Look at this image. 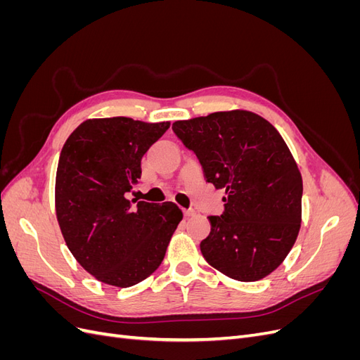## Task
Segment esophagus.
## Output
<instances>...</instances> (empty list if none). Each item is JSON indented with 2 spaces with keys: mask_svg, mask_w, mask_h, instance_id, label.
Returning <instances> with one entry per match:
<instances>
[{
  "mask_svg": "<svg viewBox=\"0 0 360 360\" xmlns=\"http://www.w3.org/2000/svg\"><path fill=\"white\" fill-rule=\"evenodd\" d=\"M183 214L186 216V217H191V216L195 214V210H193V209H184V210H183Z\"/></svg>",
  "mask_w": 360,
  "mask_h": 360,
  "instance_id": "34e87169",
  "label": "esophagus"
}]
</instances>
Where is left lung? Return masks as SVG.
Instances as JSON below:
<instances>
[{
    "mask_svg": "<svg viewBox=\"0 0 360 360\" xmlns=\"http://www.w3.org/2000/svg\"><path fill=\"white\" fill-rule=\"evenodd\" d=\"M172 130L205 181L226 193L222 214L209 216L202 257L233 279H263L285 259L302 222V176L285 141L249 111L183 120Z\"/></svg>",
    "mask_w": 360,
    "mask_h": 360,
    "instance_id": "1",
    "label": "left lung"
}]
</instances>
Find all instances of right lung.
<instances>
[{
	"label": "right lung",
	"mask_w": 360,
	"mask_h": 360,
	"mask_svg": "<svg viewBox=\"0 0 360 360\" xmlns=\"http://www.w3.org/2000/svg\"><path fill=\"white\" fill-rule=\"evenodd\" d=\"M168 127L94 118L63 146L56 180L61 233L76 261L108 285L132 287L153 274L183 217L174 202L126 198L141 179V159Z\"/></svg>",
	"instance_id": "1"
}]
</instances>
